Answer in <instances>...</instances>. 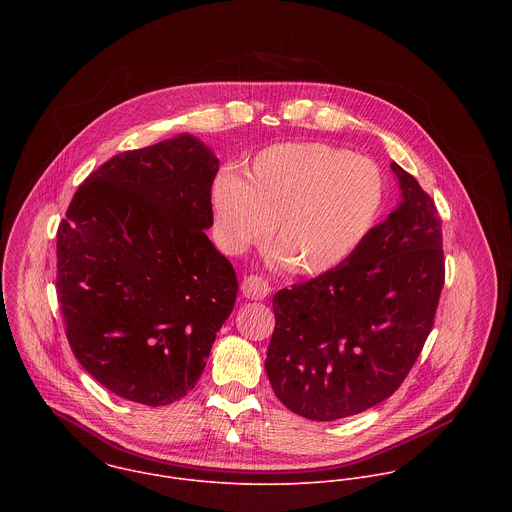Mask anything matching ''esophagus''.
Returning <instances> with one entry per match:
<instances>
[{
  "mask_svg": "<svg viewBox=\"0 0 512 512\" xmlns=\"http://www.w3.org/2000/svg\"><path fill=\"white\" fill-rule=\"evenodd\" d=\"M272 292L270 284L260 276H248L242 282V295L248 299H266Z\"/></svg>",
  "mask_w": 512,
  "mask_h": 512,
  "instance_id": "esophagus-1",
  "label": "esophagus"
}]
</instances>
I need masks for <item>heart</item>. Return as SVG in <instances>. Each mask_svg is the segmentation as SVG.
Masks as SVG:
<instances>
[{
    "label": "heart",
    "mask_w": 512,
    "mask_h": 512,
    "mask_svg": "<svg viewBox=\"0 0 512 512\" xmlns=\"http://www.w3.org/2000/svg\"><path fill=\"white\" fill-rule=\"evenodd\" d=\"M220 242L240 250L274 226V250L303 276L345 264L372 232L384 205L378 165L321 142L262 149L244 179L222 173L211 189Z\"/></svg>",
    "instance_id": "1"
}]
</instances>
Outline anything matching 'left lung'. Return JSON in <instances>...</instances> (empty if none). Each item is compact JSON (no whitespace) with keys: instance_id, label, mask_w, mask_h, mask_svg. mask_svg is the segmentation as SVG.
Here are the masks:
<instances>
[{"instance_id":"left-lung-1","label":"left lung","mask_w":512,"mask_h":512,"mask_svg":"<svg viewBox=\"0 0 512 512\" xmlns=\"http://www.w3.org/2000/svg\"><path fill=\"white\" fill-rule=\"evenodd\" d=\"M402 193L339 268L274 295L266 372L293 414L333 422L392 396L434 327L445 280L438 209L390 163Z\"/></svg>"}]
</instances>
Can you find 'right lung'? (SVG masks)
<instances>
[{"label": "right lung", "instance_id": "1", "mask_svg": "<svg viewBox=\"0 0 512 512\" xmlns=\"http://www.w3.org/2000/svg\"><path fill=\"white\" fill-rule=\"evenodd\" d=\"M213 149L189 134L124 151L78 187L57 232V295L74 357L146 406L195 388L238 280L207 236Z\"/></svg>", "mask_w": 512, "mask_h": 512}]
</instances>
